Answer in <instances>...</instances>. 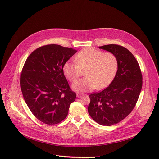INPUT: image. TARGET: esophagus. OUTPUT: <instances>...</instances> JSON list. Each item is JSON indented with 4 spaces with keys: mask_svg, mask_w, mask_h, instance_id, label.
Wrapping results in <instances>:
<instances>
[{
    "mask_svg": "<svg viewBox=\"0 0 159 159\" xmlns=\"http://www.w3.org/2000/svg\"><path fill=\"white\" fill-rule=\"evenodd\" d=\"M84 94H82V93H77V97L78 98H81V96H82Z\"/></svg>",
    "mask_w": 159,
    "mask_h": 159,
    "instance_id": "obj_1",
    "label": "esophagus"
}]
</instances>
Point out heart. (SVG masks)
Masks as SVG:
<instances>
[{
	"label": "heart",
	"mask_w": 159,
	"mask_h": 159,
	"mask_svg": "<svg viewBox=\"0 0 159 159\" xmlns=\"http://www.w3.org/2000/svg\"><path fill=\"white\" fill-rule=\"evenodd\" d=\"M75 62L66 61L63 67L65 76L71 82L78 79L82 71L85 78L75 81L72 88L77 91L103 89L111 82L117 73L118 61L111 52L86 48L75 56Z\"/></svg>",
	"instance_id": "heart-1"
}]
</instances>
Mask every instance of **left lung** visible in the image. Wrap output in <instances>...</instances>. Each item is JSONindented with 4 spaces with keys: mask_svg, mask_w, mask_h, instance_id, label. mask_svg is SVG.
<instances>
[{
    "mask_svg": "<svg viewBox=\"0 0 159 159\" xmlns=\"http://www.w3.org/2000/svg\"><path fill=\"white\" fill-rule=\"evenodd\" d=\"M99 48L117 57V71L107 88L89 95L88 110L95 122L111 126L122 121L135 107L142 89L143 77L136 58L125 48L117 44Z\"/></svg>",
    "mask_w": 159,
    "mask_h": 159,
    "instance_id": "obj_1",
    "label": "left lung"
}]
</instances>
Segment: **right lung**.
I'll list each match as a JSON object with an SVG mask.
<instances>
[{
	"mask_svg": "<svg viewBox=\"0 0 159 159\" xmlns=\"http://www.w3.org/2000/svg\"><path fill=\"white\" fill-rule=\"evenodd\" d=\"M77 50L57 44L38 48L26 59L20 75L24 99L32 114L47 125L67 117L76 94L64 74V64Z\"/></svg>",
	"mask_w": 159,
	"mask_h": 159,
	"instance_id": "1",
	"label": "right lung"
}]
</instances>
